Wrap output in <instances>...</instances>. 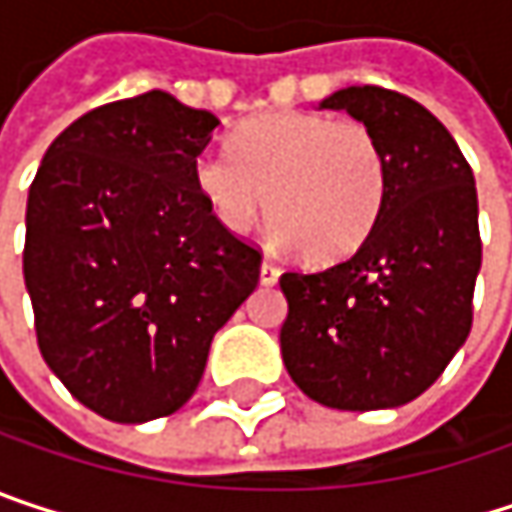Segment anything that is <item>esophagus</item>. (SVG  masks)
Segmentation results:
<instances>
[{"label": "esophagus", "instance_id": "obj_1", "mask_svg": "<svg viewBox=\"0 0 512 512\" xmlns=\"http://www.w3.org/2000/svg\"><path fill=\"white\" fill-rule=\"evenodd\" d=\"M278 275H281V269H278L275 263H269V260L260 263V284H263V287H272V284L278 281Z\"/></svg>", "mask_w": 512, "mask_h": 512}]
</instances>
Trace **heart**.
<instances>
[{"label": "heart", "mask_w": 512, "mask_h": 512, "mask_svg": "<svg viewBox=\"0 0 512 512\" xmlns=\"http://www.w3.org/2000/svg\"><path fill=\"white\" fill-rule=\"evenodd\" d=\"M195 189L225 231H252L269 207L278 246H299L314 263H335L370 237L388 165L364 124L278 109L240 124L231 154L198 156Z\"/></svg>", "instance_id": "b5f03b06"}]
</instances>
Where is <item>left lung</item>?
<instances>
[{
    "label": "left lung",
    "mask_w": 512,
    "mask_h": 512,
    "mask_svg": "<svg viewBox=\"0 0 512 512\" xmlns=\"http://www.w3.org/2000/svg\"><path fill=\"white\" fill-rule=\"evenodd\" d=\"M320 109L347 112L376 136L388 189L356 255L281 275V358L302 394L329 409H394L424 394L471 332L474 174L445 124L406 94L350 85Z\"/></svg>",
    "instance_id": "1"
}]
</instances>
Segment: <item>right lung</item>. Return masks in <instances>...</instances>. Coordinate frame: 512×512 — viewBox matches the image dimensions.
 I'll list each match as a JSON object with an SVG mask.
<instances>
[{
  "label": "right lung",
  "instance_id": "right-lung-1",
  "mask_svg": "<svg viewBox=\"0 0 512 512\" xmlns=\"http://www.w3.org/2000/svg\"><path fill=\"white\" fill-rule=\"evenodd\" d=\"M216 127L213 112L148 91L73 121L32 180L23 278L38 347L109 421L177 412L213 335L257 287L260 252L195 189Z\"/></svg>",
  "mask_w": 512,
  "mask_h": 512
}]
</instances>
